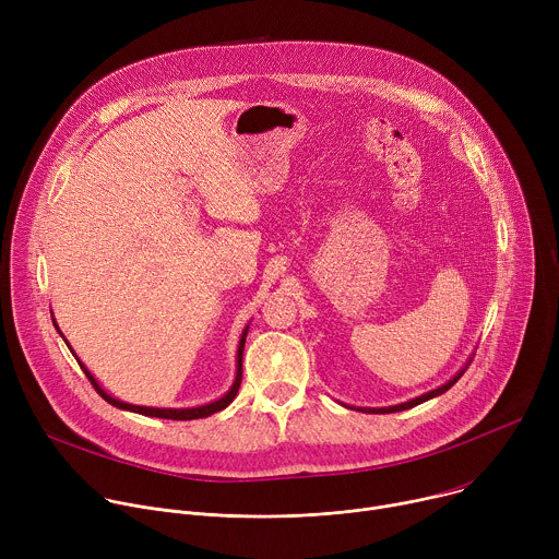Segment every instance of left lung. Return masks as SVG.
I'll return each mask as SVG.
<instances>
[{
    "mask_svg": "<svg viewBox=\"0 0 559 559\" xmlns=\"http://www.w3.org/2000/svg\"><path fill=\"white\" fill-rule=\"evenodd\" d=\"M471 361H473V357H468L466 366H464L460 372H456L452 379H448L443 385H439V388H435V390H430V392H426V394H421V396H415V399H411V401H403V403H396V405H388V408H354V405H347V408H352V411H359V413H370V415H390V413L411 411V408H415V405H419V403H424V401H428V399H435V396L443 394L445 390H450L456 381L462 379V374L468 370ZM343 405H345V403H343Z\"/></svg>",
    "mask_w": 559,
    "mask_h": 559,
    "instance_id": "8db88e82",
    "label": "left lung"
}]
</instances>
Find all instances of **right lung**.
<instances>
[{
	"mask_svg": "<svg viewBox=\"0 0 559 559\" xmlns=\"http://www.w3.org/2000/svg\"><path fill=\"white\" fill-rule=\"evenodd\" d=\"M53 325H56V330L60 332V336L64 338V334H62V330L58 328V323H56V319H53ZM247 330H249V325H245V330H242V334H240V341H238V349H236V377H234V383H231V388L221 396V399H214V401H210V403H202V405H193V408H151V405H133V403H127V401H120V399H116V396H111L103 385L97 383V379L88 372V368L78 359V354L71 349V345H69V349H71V354L75 357V361L80 364V368L84 370V374L88 377V381L93 383V388L97 390V394L103 396L105 401H109L111 405H116V408H120V411H129V413H138V415H144V417H158V419H174V421H191V419H202V417H210V415H214V413H221V411H225L227 405L236 399V394H238V388H240V381H242V349H245V338H247ZM67 341V338H64Z\"/></svg>",
	"mask_w": 559,
	"mask_h": 559,
	"instance_id": "add662e5",
	"label": "right lung"
}]
</instances>
